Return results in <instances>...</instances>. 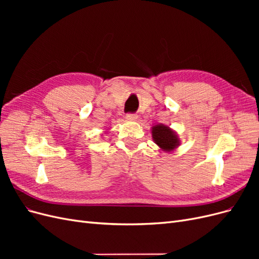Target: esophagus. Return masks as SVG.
Here are the masks:
<instances>
[{
    "label": "esophagus",
    "instance_id": "obj_1",
    "mask_svg": "<svg viewBox=\"0 0 259 259\" xmlns=\"http://www.w3.org/2000/svg\"><path fill=\"white\" fill-rule=\"evenodd\" d=\"M125 117H126L127 120H136L137 114L136 113H127L126 115H125Z\"/></svg>",
    "mask_w": 259,
    "mask_h": 259
}]
</instances>
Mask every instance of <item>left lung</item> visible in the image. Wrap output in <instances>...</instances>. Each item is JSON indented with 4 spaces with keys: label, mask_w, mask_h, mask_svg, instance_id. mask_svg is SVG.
<instances>
[{
    "label": "left lung",
    "mask_w": 259,
    "mask_h": 259,
    "mask_svg": "<svg viewBox=\"0 0 259 259\" xmlns=\"http://www.w3.org/2000/svg\"><path fill=\"white\" fill-rule=\"evenodd\" d=\"M152 137L155 144L165 151L173 150L178 146V138L175 133L162 124L152 127Z\"/></svg>",
    "instance_id": "obj_1"
}]
</instances>
